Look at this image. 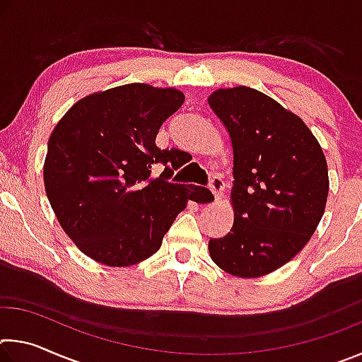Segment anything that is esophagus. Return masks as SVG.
I'll list each match as a JSON object with an SVG mask.
<instances>
[{"instance_id":"34e87169","label":"esophagus","mask_w":362,"mask_h":362,"mask_svg":"<svg viewBox=\"0 0 362 362\" xmlns=\"http://www.w3.org/2000/svg\"><path fill=\"white\" fill-rule=\"evenodd\" d=\"M209 188H211V192L214 194V198L220 199V198H222V194H223L225 183H223L222 179H220L218 175H212L211 177V182H209Z\"/></svg>"}]
</instances>
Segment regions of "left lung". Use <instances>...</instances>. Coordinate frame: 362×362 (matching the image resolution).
Instances as JSON below:
<instances>
[{
    "label": "left lung",
    "instance_id": "1",
    "mask_svg": "<svg viewBox=\"0 0 362 362\" xmlns=\"http://www.w3.org/2000/svg\"><path fill=\"white\" fill-rule=\"evenodd\" d=\"M207 102L230 134L235 177V222L209 240L211 259L233 276L259 278L313 236L329 193L326 158L305 122L260 90L217 89Z\"/></svg>",
    "mask_w": 362,
    "mask_h": 362
}]
</instances>
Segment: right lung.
I'll return each mask as SVG.
<instances>
[{"label":"right lung","instance_id":"obj_1","mask_svg":"<svg viewBox=\"0 0 362 362\" xmlns=\"http://www.w3.org/2000/svg\"><path fill=\"white\" fill-rule=\"evenodd\" d=\"M185 95L132 83L78 100L47 142L45 188L60 226L90 259L129 267L161 247L188 201L214 199L204 187L173 183L179 150L156 146L159 127ZM167 166L159 177L151 168Z\"/></svg>","mask_w":362,"mask_h":362}]
</instances>
